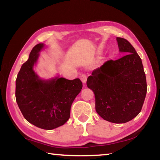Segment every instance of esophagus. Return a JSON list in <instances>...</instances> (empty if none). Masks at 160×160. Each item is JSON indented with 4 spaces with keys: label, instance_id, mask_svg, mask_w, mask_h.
<instances>
[{
    "label": "esophagus",
    "instance_id": "esophagus-1",
    "mask_svg": "<svg viewBox=\"0 0 160 160\" xmlns=\"http://www.w3.org/2000/svg\"><path fill=\"white\" fill-rule=\"evenodd\" d=\"M80 78L81 81H82V82L83 83H85L86 81H87V76H86V75H84V74L82 75H80Z\"/></svg>",
    "mask_w": 160,
    "mask_h": 160
}]
</instances>
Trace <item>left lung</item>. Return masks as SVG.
<instances>
[{
    "label": "left lung",
    "mask_w": 160,
    "mask_h": 160,
    "mask_svg": "<svg viewBox=\"0 0 160 160\" xmlns=\"http://www.w3.org/2000/svg\"><path fill=\"white\" fill-rule=\"evenodd\" d=\"M119 50L125 55L106 61L88 78L87 86L95 97L96 112L105 120L125 123L141 112L147 94L142 60L130 42L117 38Z\"/></svg>",
    "instance_id": "8db88e82"
}]
</instances>
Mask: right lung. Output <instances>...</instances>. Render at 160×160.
I'll list each match as a JSON object with an SVG mask.
<instances>
[{"mask_svg":"<svg viewBox=\"0 0 160 160\" xmlns=\"http://www.w3.org/2000/svg\"><path fill=\"white\" fill-rule=\"evenodd\" d=\"M43 47L42 43L34 46L28 60L21 66L16 80V99L25 120L50 130L63 125L70 118L71 105L82 90V83L79 78L40 79L33 66Z\"/></svg>","mask_w":160,"mask_h":160,"instance_id":"right-lung-1","label":"right lung"}]
</instances>
